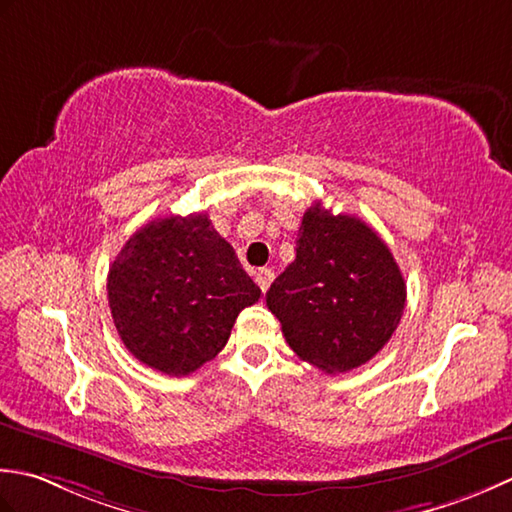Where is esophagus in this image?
<instances>
[{
    "mask_svg": "<svg viewBox=\"0 0 512 512\" xmlns=\"http://www.w3.org/2000/svg\"><path fill=\"white\" fill-rule=\"evenodd\" d=\"M271 280H274V271L267 269V267H265V269H260L258 274H256V283H258V287H260V291H263V294H265V291L269 289Z\"/></svg>",
    "mask_w": 512,
    "mask_h": 512,
    "instance_id": "1",
    "label": "esophagus"
}]
</instances>
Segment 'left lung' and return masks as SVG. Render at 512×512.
<instances>
[{"label":"left lung","mask_w":512,"mask_h":512,"mask_svg":"<svg viewBox=\"0 0 512 512\" xmlns=\"http://www.w3.org/2000/svg\"><path fill=\"white\" fill-rule=\"evenodd\" d=\"M406 305V285L378 232L314 203L302 216L294 263L267 291V307L300 360L325 373L369 362Z\"/></svg>","instance_id":"8db88e82"}]
</instances>
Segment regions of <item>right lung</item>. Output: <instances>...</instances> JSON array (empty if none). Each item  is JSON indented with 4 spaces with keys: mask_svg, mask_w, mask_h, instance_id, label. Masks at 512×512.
I'll return each instance as SVG.
<instances>
[{
    "mask_svg": "<svg viewBox=\"0 0 512 512\" xmlns=\"http://www.w3.org/2000/svg\"><path fill=\"white\" fill-rule=\"evenodd\" d=\"M260 289L207 214L137 229L114 258L108 302L119 338L139 362L190 375L218 356Z\"/></svg>",
    "mask_w": 512,
    "mask_h": 512,
    "instance_id": "1",
    "label": "right lung"
}]
</instances>
